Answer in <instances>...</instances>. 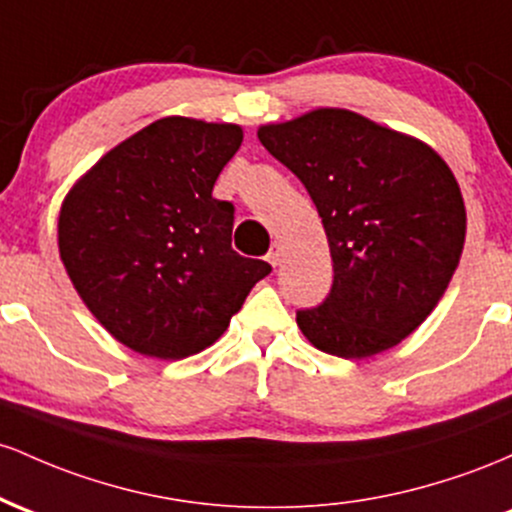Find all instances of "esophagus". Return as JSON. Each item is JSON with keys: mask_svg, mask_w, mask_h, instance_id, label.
<instances>
[{"mask_svg": "<svg viewBox=\"0 0 512 512\" xmlns=\"http://www.w3.org/2000/svg\"><path fill=\"white\" fill-rule=\"evenodd\" d=\"M266 258H268V263H271V266H280V261H283V246L273 244Z\"/></svg>", "mask_w": 512, "mask_h": 512, "instance_id": "34e87169", "label": "esophagus"}]
</instances>
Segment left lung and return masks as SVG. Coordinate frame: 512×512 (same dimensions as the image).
Wrapping results in <instances>:
<instances>
[{"label":"left lung","mask_w":512,"mask_h":512,"mask_svg":"<svg viewBox=\"0 0 512 512\" xmlns=\"http://www.w3.org/2000/svg\"><path fill=\"white\" fill-rule=\"evenodd\" d=\"M261 145L317 205L333 285L297 326L346 360L394 348L426 321L450 285L467 234L455 174L416 137L346 108L261 125Z\"/></svg>","instance_id":"8db88e82"}]
</instances>
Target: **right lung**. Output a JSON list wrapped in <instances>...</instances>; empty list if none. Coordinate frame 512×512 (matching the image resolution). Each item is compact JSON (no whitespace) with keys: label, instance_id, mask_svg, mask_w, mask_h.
Here are the masks:
<instances>
[{"label":"right lung","instance_id":"obj_1","mask_svg":"<svg viewBox=\"0 0 512 512\" xmlns=\"http://www.w3.org/2000/svg\"><path fill=\"white\" fill-rule=\"evenodd\" d=\"M241 140L232 123L154 120L62 203L57 244L74 290L135 353L181 360L212 346L271 273L232 249L234 205L212 198Z\"/></svg>","mask_w":512,"mask_h":512}]
</instances>
